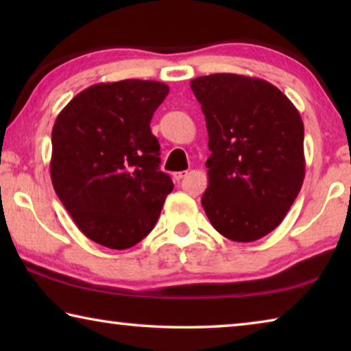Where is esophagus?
<instances>
[{"instance_id":"34e87169","label":"esophagus","mask_w":351,"mask_h":351,"mask_svg":"<svg viewBox=\"0 0 351 351\" xmlns=\"http://www.w3.org/2000/svg\"><path fill=\"white\" fill-rule=\"evenodd\" d=\"M189 175V170H182V171H176V173L173 175V178L176 181H181V180H184V178H186Z\"/></svg>"}]
</instances>
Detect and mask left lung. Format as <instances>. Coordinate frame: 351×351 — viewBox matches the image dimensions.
Segmentation results:
<instances>
[{
    "label": "left lung",
    "mask_w": 351,
    "mask_h": 351,
    "mask_svg": "<svg viewBox=\"0 0 351 351\" xmlns=\"http://www.w3.org/2000/svg\"><path fill=\"white\" fill-rule=\"evenodd\" d=\"M209 133L206 215L226 239L249 243L272 232L305 178L304 122L269 82L239 74L190 82Z\"/></svg>",
    "instance_id": "left-lung-1"
}]
</instances>
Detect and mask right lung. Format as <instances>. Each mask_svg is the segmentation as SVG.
<instances>
[{
	"label": "right lung",
	"mask_w": 351,
	"mask_h": 351,
	"mask_svg": "<svg viewBox=\"0 0 351 351\" xmlns=\"http://www.w3.org/2000/svg\"><path fill=\"white\" fill-rule=\"evenodd\" d=\"M167 94L153 80L97 83L56 119L52 186L77 228L105 247L121 251L145 239L173 190L150 130Z\"/></svg>",
	"instance_id": "right-lung-1"
}]
</instances>
